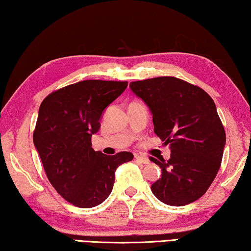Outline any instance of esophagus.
Segmentation results:
<instances>
[{
  "label": "esophagus",
  "instance_id": "34e87169",
  "mask_svg": "<svg viewBox=\"0 0 251 251\" xmlns=\"http://www.w3.org/2000/svg\"><path fill=\"white\" fill-rule=\"evenodd\" d=\"M134 158L138 160V161H140L143 164H149L150 163V160L148 157H145V155H140V154H135Z\"/></svg>",
  "mask_w": 251,
  "mask_h": 251
}]
</instances>
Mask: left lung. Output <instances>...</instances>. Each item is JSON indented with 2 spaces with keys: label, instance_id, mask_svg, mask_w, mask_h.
Listing matches in <instances>:
<instances>
[{
  "label": "left lung",
  "instance_id": "obj_1",
  "mask_svg": "<svg viewBox=\"0 0 251 251\" xmlns=\"http://www.w3.org/2000/svg\"><path fill=\"white\" fill-rule=\"evenodd\" d=\"M130 89L152 114L154 133L169 145L170 159L150 160L161 168L151 191L169 206H186L202 197L223 160L226 133L211 97L174 76L131 82Z\"/></svg>",
  "mask_w": 251,
  "mask_h": 251
}]
</instances>
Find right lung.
Returning <instances> with one entry per match:
<instances>
[{
    "label": "right lung",
    "mask_w": 251,
    "mask_h": 251,
    "mask_svg": "<svg viewBox=\"0 0 251 251\" xmlns=\"http://www.w3.org/2000/svg\"><path fill=\"white\" fill-rule=\"evenodd\" d=\"M126 87V81L85 80L52 92L40 105L33 142L49 181L73 206L103 202L117 168L133 159L128 151L105 155L91 147L104 110Z\"/></svg>",
    "instance_id": "right-lung-1"
}]
</instances>
